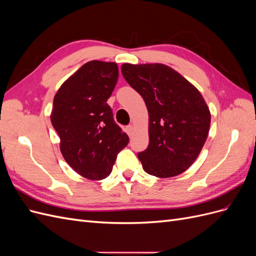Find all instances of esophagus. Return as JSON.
<instances>
[{
    "instance_id": "esophagus-1",
    "label": "esophagus",
    "mask_w": 256,
    "mask_h": 256,
    "mask_svg": "<svg viewBox=\"0 0 256 256\" xmlns=\"http://www.w3.org/2000/svg\"><path fill=\"white\" fill-rule=\"evenodd\" d=\"M126 132L128 134V136H131L134 132V126L132 125H129L126 127Z\"/></svg>"
}]
</instances>
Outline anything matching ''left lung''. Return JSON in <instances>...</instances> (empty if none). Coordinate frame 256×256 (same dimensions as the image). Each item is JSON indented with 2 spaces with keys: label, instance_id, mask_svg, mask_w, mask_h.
<instances>
[{
  "label": "left lung",
  "instance_id": "obj_1",
  "mask_svg": "<svg viewBox=\"0 0 256 256\" xmlns=\"http://www.w3.org/2000/svg\"><path fill=\"white\" fill-rule=\"evenodd\" d=\"M122 74L148 111L150 144L138 154L143 170L159 178L184 172L202 150L210 127V111L202 94L164 64L125 63Z\"/></svg>",
  "mask_w": 256,
  "mask_h": 256
}]
</instances>
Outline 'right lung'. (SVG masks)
Masks as SVG:
<instances>
[{
    "mask_svg": "<svg viewBox=\"0 0 256 256\" xmlns=\"http://www.w3.org/2000/svg\"><path fill=\"white\" fill-rule=\"evenodd\" d=\"M118 79V64L90 60L60 85L53 99L50 118L60 138V152L76 173L90 180L109 176L116 156L129 142L106 104Z\"/></svg>",
    "mask_w": 256,
    "mask_h": 256,
    "instance_id": "right-lung-1",
    "label": "right lung"
}]
</instances>
